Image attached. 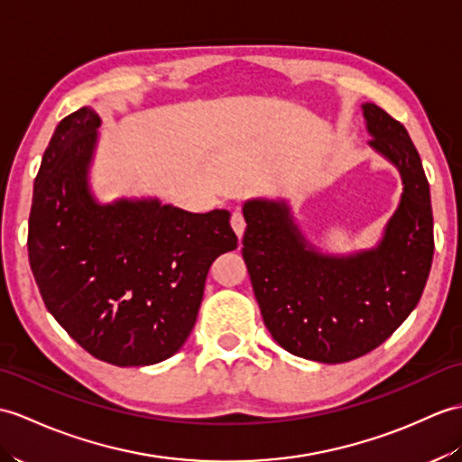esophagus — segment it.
Instances as JSON below:
<instances>
[{
  "label": "esophagus",
  "instance_id": "34e87169",
  "mask_svg": "<svg viewBox=\"0 0 462 462\" xmlns=\"http://www.w3.org/2000/svg\"><path fill=\"white\" fill-rule=\"evenodd\" d=\"M230 224H232V230L236 232V236H238V238H242L244 230H245V220H244V214H242L240 210H236V212L232 214Z\"/></svg>",
  "mask_w": 462,
  "mask_h": 462
}]
</instances>
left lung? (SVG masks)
Wrapping results in <instances>:
<instances>
[{
    "label": "left lung",
    "instance_id": "left-lung-1",
    "mask_svg": "<svg viewBox=\"0 0 462 462\" xmlns=\"http://www.w3.org/2000/svg\"><path fill=\"white\" fill-rule=\"evenodd\" d=\"M368 145L400 171V205L370 250L325 254L299 230L287 200L244 202V248L263 323L287 352L340 364L378 348L420 303L433 262V212L405 127L362 104Z\"/></svg>",
    "mask_w": 462,
    "mask_h": 462
}]
</instances>
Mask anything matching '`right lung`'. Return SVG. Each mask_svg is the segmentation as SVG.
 <instances>
[{"label":"right lung","mask_w":462,"mask_h":462,"mask_svg":"<svg viewBox=\"0 0 462 462\" xmlns=\"http://www.w3.org/2000/svg\"><path fill=\"white\" fill-rule=\"evenodd\" d=\"M100 116L57 125L29 217V263L57 323L114 366H149L180 350L212 262L238 245L228 210L187 212L159 199L100 202L90 187Z\"/></svg>","instance_id":"add662e5"}]
</instances>
